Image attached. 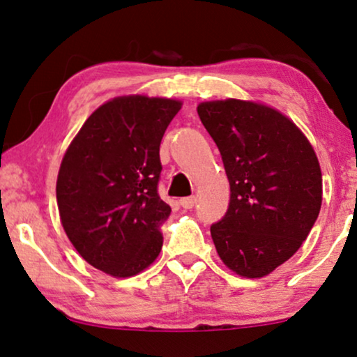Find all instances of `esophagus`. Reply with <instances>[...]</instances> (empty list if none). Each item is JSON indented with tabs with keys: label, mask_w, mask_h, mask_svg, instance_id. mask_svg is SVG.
Masks as SVG:
<instances>
[{
	"label": "esophagus",
	"mask_w": 357,
	"mask_h": 357,
	"mask_svg": "<svg viewBox=\"0 0 357 357\" xmlns=\"http://www.w3.org/2000/svg\"><path fill=\"white\" fill-rule=\"evenodd\" d=\"M180 204H182V208H185V209H192L195 204H197V198H195V197L180 198Z\"/></svg>",
	"instance_id": "34e87169"
}]
</instances>
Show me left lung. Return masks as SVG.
<instances>
[{
	"instance_id": "8db88e82",
	"label": "left lung",
	"mask_w": 357,
	"mask_h": 357,
	"mask_svg": "<svg viewBox=\"0 0 357 357\" xmlns=\"http://www.w3.org/2000/svg\"><path fill=\"white\" fill-rule=\"evenodd\" d=\"M198 115L221 153L231 202L211 237L224 265L261 278L299 250L319 218L321 172L315 151L271 107L203 102Z\"/></svg>"
}]
</instances>
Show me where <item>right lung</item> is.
<instances>
[{"mask_svg": "<svg viewBox=\"0 0 357 357\" xmlns=\"http://www.w3.org/2000/svg\"><path fill=\"white\" fill-rule=\"evenodd\" d=\"M178 100L125 96L100 105L61 160L56 202L68 238L115 278L138 275L162 248L170 206L160 199V139Z\"/></svg>", "mask_w": 357, "mask_h": 357, "instance_id": "obj_1", "label": "right lung"}]
</instances>
